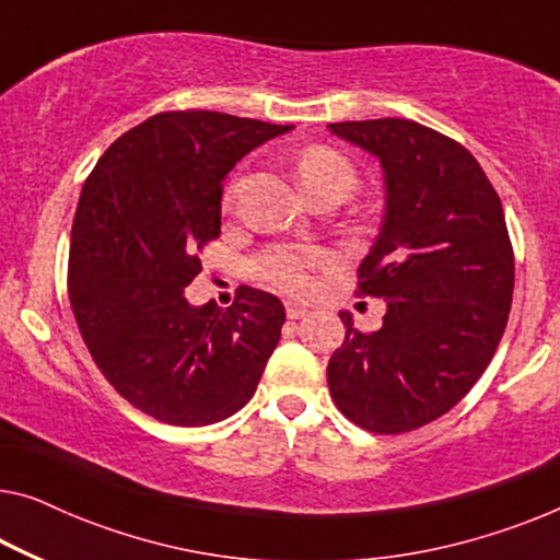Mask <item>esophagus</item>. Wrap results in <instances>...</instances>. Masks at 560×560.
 Segmentation results:
<instances>
[{
  "mask_svg": "<svg viewBox=\"0 0 560 560\" xmlns=\"http://www.w3.org/2000/svg\"><path fill=\"white\" fill-rule=\"evenodd\" d=\"M308 314V308L299 302H287V316L289 319H302V316Z\"/></svg>",
  "mask_w": 560,
  "mask_h": 560,
  "instance_id": "esophagus-1",
  "label": "esophagus"
}]
</instances>
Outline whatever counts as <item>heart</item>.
Listing matches in <instances>:
<instances>
[{"label":"heart","instance_id":"heart-1","mask_svg":"<svg viewBox=\"0 0 560 560\" xmlns=\"http://www.w3.org/2000/svg\"><path fill=\"white\" fill-rule=\"evenodd\" d=\"M299 183H302L304 194L312 196L316 190L324 188H341L352 194L357 173L352 163L345 155L331 148H308L299 155L296 161ZM238 183L233 180L226 196L229 200L236 196ZM324 266V256L316 248L306 246H271L258 254L252 261L254 277L277 291H287V294H304L312 289V273Z\"/></svg>","mask_w":560,"mask_h":560}]
</instances>
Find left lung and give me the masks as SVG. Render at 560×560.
I'll return each instance as SVG.
<instances>
[{"label":"left lung","instance_id":"8db88e82","mask_svg":"<svg viewBox=\"0 0 560 560\" xmlns=\"http://www.w3.org/2000/svg\"><path fill=\"white\" fill-rule=\"evenodd\" d=\"M377 155L385 219L360 266V294L385 299L377 331L339 314L334 405L354 424L399 435L460 402L493 360L513 304L515 261L488 175L453 138L402 118L331 122Z\"/></svg>","mask_w":560,"mask_h":560}]
</instances>
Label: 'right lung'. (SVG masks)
Here are the masks:
<instances>
[{
	"mask_svg": "<svg viewBox=\"0 0 560 560\" xmlns=\"http://www.w3.org/2000/svg\"><path fill=\"white\" fill-rule=\"evenodd\" d=\"M291 125L211 110L161 113L105 150L72 221L67 291L105 380L155 420L200 428L254 397L287 322L241 287L229 308L188 304L198 252L221 233L223 178Z\"/></svg>",
	"mask_w": 560,
	"mask_h": 560,
	"instance_id": "obj_1",
	"label": "right lung"
}]
</instances>
